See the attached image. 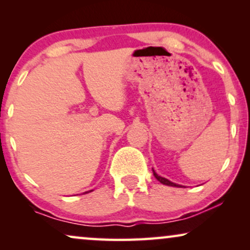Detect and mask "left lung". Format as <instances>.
I'll return each mask as SVG.
<instances>
[{
    "label": "left lung",
    "instance_id": "left-lung-1",
    "mask_svg": "<svg viewBox=\"0 0 250 250\" xmlns=\"http://www.w3.org/2000/svg\"><path fill=\"white\" fill-rule=\"evenodd\" d=\"M152 172H153V175H155V177L157 180L159 181L160 183H163V184H165V186H170V187H181V186H179V184H176V183H173V182H170V181H168L167 179H165V177H162V176H159L158 174H157L155 170L152 169ZM182 188V187H181Z\"/></svg>",
    "mask_w": 250,
    "mask_h": 250
}]
</instances>
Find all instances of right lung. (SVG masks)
<instances>
[{
	"instance_id": "1",
	"label": "right lung",
	"mask_w": 250,
	"mask_h": 250,
	"mask_svg": "<svg viewBox=\"0 0 250 250\" xmlns=\"http://www.w3.org/2000/svg\"><path fill=\"white\" fill-rule=\"evenodd\" d=\"M92 191V190H91ZM91 191H86V192H85V193H87V192H91Z\"/></svg>"
}]
</instances>
